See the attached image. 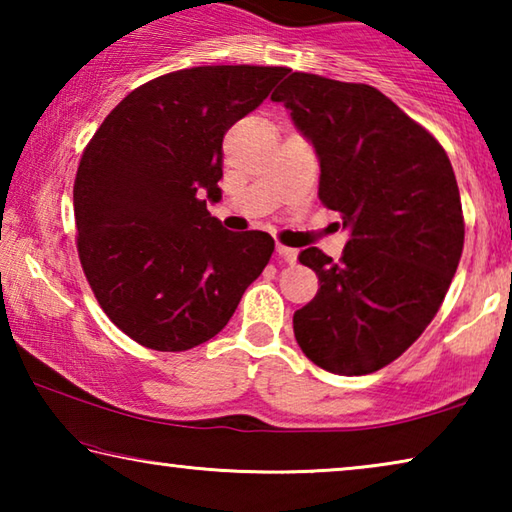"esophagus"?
Listing matches in <instances>:
<instances>
[{"instance_id": "obj_1", "label": "esophagus", "mask_w": 512, "mask_h": 512, "mask_svg": "<svg viewBox=\"0 0 512 512\" xmlns=\"http://www.w3.org/2000/svg\"><path fill=\"white\" fill-rule=\"evenodd\" d=\"M275 250H277V255H280L287 264H296V262H298V250H296V248H289V246L277 244Z\"/></svg>"}]
</instances>
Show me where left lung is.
Here are the masks:
<instances>
[{
    "instance_id": "left-lung-1",
    "label": "left lung",
    "mask_w": 512,
    "mask_h": 512,
    "mask_svg": "<svg viewBox=\"0 0 512 512\" xmlns=\"http://www.w3.org/2000/svg\"><path fill=\"white\" fill-rule=\"evenodd\" d=\"M320 162L318 196L350 232L341 262L307 248L316 298L293 314L307 357L336 375L388 366L443 305L465 225L447 153L379 90L293 72L271 94Z\"/></svg>"
}]
</instances>
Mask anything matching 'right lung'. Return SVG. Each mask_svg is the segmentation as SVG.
<instances>
[{
	"label": "right lung",
	"instance_id": "add662e5",
	"mask_svg": "<svg viewBox=\"0 0 512 512\" xmlns=\"http://www.w3.org/2000/svg\"><path fill=\"white\" fill-rule=\"evenodd\" d=\"M287 67L207 65L140 85L103 119L74 180L76 246L101 309L144 348L210 341L262 275L275 241L230 232L221 201L223 135Z\"/></svg>",
	"mask_w": 512,
	"mask_h": 512
}]
</instances>
